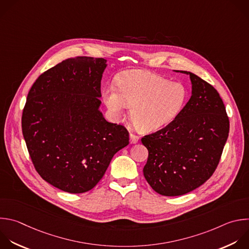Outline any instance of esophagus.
<instances>
[{"label": "esophagus", "instance_id": "34e87169", "mask_svg": "<svg viewBox=\"0 0 249 249\" xmlns=\"http://www.w3.org/2000/svg\"><path fill=\"white\" fill-rule=\"evenodd\" d=\"M139 137L138 136H136V135H134V134H130V143H132V144H134V143H137L138 142V141H139Z\"/></svg>", "mask_w": 249, "mask_h": 249}]
</instances>
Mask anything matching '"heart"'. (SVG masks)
<instances>
[{"instance_id":"b5f03b06","label":"heart","mask_w":249,"mask_h":249,"mask_svg":"<svg viewBox=\"0 0 249 249\" xmlns=\"http://www.w3.org/2000/svg\"><path fill=\"white\" fill-rule=\"evenodd\" d=\"M115 90H103V100L116 117L121 118L127 107L134 127L141 133H151L170 124L182 111L188 92L181 83L170 82L144 70H131L116 80Z\"/></svg>"}]
</instances>
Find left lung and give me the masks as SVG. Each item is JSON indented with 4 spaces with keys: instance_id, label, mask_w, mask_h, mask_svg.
<instances>
[{
    "instance_id": "obj_1",
    "label": "left lung",
    "mask_w": 249,
    "mask_h": 249,
    "mask_svg": "<svg viewBox=\"0 0 249 249\" xmlns=\"http://www.w3.org/2000/svg\"><path fill=\"white\" fill-rule=\"evenodd\" d=\"M190 75L192 97L166 127L142 138L148 150L143 176L157 194L177 196L204 184L214 173L227 142L230 122L216 89Z\"/></svg>"
}]
</instances>
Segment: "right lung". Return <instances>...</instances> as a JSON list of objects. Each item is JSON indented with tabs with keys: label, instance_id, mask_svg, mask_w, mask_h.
<instances>
[{
	"label": "right lung",
	"instance_id": "1",
	"mask_svg": "<svg viewBox=\"0 0 249 249\" xmlns=\"http://www.w3.org/2000/svg\"><path fill=\"white\" fill-rule=\"evenodd\" d=\"M107 59L68 58L41 74L22 112V134L39 175L70 194L92 190L113 155L129 144L122 125L100 111Z\"/></svg>",
	"mask_w": 249,
	"mask_h": 249
}]
</instances>
